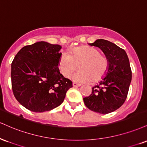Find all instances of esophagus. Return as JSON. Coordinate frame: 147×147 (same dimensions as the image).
<instances>
[{
	"instance_id": "esophagus-1",
	"label": "esophagus",
	"mask_w": 147,
	"mask_h": 147,
	"mask_svg": "<svg viewBox=\"0 0 147 147\" xmlns=\"http://www.w3.org/2000/svg\"><path fill=\"white\" fill-rule=\"evenodd\" d=\"M81 85L80 84H78V83H76V82H73V86L75 87H80Z\"/></svg>"
}]
</instances>
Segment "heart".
<instances>
[{
  "instance_id": "b5f03b06",
  "label": "heart",
  "mask_w": 147,
  "mask_h": 147,
  "mask_svg": "<svg viewBox=\"0 0 147 147\" xmlns=\"http://www.w3.org/2000/svg\"><path fill=\"white\" fill-rule=\"evenodd\" d=\"M60 72L65 77L70 78L79 66L80 70L74 75L77 82H98L106 75L109 61L100 55L98 49L90 47H79L72 50L71 54L63 53L58 62Z\"/></svg>"
}]
</instances>
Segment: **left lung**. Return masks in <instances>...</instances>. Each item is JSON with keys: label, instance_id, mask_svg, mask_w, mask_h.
Masks as SVG:
<instances>
[{"label": "left lung", "instance_id": "obj_1", "mask_svg": "<svg viewBox=\"0 0 147 147\" xmlns=\"http://www.w3.org/2000/svg\"><path fill=\"white\" fill-rule=\"evenodd\" d=\"M89 45L103 51L109 67L105 77L92 88L90 96L83 98L84 103L91 111L107 114L120 108L127 97L132 78L129 60L125 50L110 41L98 39Z\"/></svg>", "mask_w": 147, "mask_h": 147}]
</instances>
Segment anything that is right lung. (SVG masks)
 Returning <instances> with one entry per match:
<instances>
[{"label": "right lung", "instance_id": "right-lung-1", "mask_svg": "<svg viewBox=\"0 0 147 147\" xmlns=\"http://www.w3.org/2000/svg\"><path fill=\"white\" fill-rule=\"evenodd\" d=\"M62 47L40 41L25 46L11 63L13 94L24 107L34 112L50 111L61 105L72 82L60 74Z\"/></svg>", "mask_w": 147, "mask_h": 147}]
</instances>
